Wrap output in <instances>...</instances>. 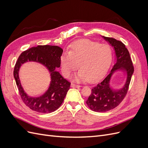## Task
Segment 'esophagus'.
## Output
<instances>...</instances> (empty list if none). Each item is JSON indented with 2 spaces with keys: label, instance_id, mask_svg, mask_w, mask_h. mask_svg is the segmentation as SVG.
Masks as SVG:
<instances>
[{
  "label": "esophagus",
  "instance_id": "obj_1",
  "mask_svg": "<svg viewBox=\"0 0 148 148\" xmlns=\"http://www.w3.org/2000/svg\"><path fill=\"white\" fill-rule=\"evenodd\" d=\"M71 87L72 88H80V86L78 84H74V83H71Z\"/></svg>",
  "mask_w": 148,
  "mask_h": 148
}]
</instances>
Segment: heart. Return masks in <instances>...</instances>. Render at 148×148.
<instances>
[{
    "mask_svg": "<svg viewBox=\"0 0 148 148\" xmlns=\"http://www.w3.org/2000/svg\"><path fill=\"white\" fill-rule=\"evenodd\" d=\"M112 50L108 44L82 39L69 46V52L64 53L60 57L62 73L69 77L71 73L79 67L75 75L77 82L96 81L108 70L112 60Z\"/></svg>",
    "mask_w": 148,
    "mask_h": 148,
    "instance_id": "heart-1",
    "label": "heart"
}]
</instances>
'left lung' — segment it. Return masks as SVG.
Instances as JSON below:
<instances>
[{
  "instance_id": "1",
  "label": "left lung",
  "mask_w": 148,
  "mask_h": 148,
  "mask_svg": "<svg viewBox=\"0 0 148 148\" xmlns=\"http://www.w3.org/2000/svg\"><path fill=\"white\" fill-rule=\"evenodd\" d=\"M115 50L116 59L110 72L91 89V93L86 101L88 106L92 110L103 112L114 109L119 105L126 96L134 67L130 53L125 44L112 38L102 36ZM122 70L126 73L127 79L123 88L114 90L110 87V79L114 72Z\"/></svg>"
}]
</instances>
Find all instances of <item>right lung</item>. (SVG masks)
Returning a JSON list of instances; mask_svg holds the SVG:
<instances>
[{
  "instance_id": "add662e5",
  "label": "right lung",
  "mask_w": 148,
  "mask_h": 148,
  "mask_svg": "<svg viewBox=\"0 0 148 148\" xmlns=\"http://www.w3.org/2000/svg\"><path fill=\"white\" fill-rule=\"evenodd\" d=\"M63 50L57 46H38L31 47L21 53L13 71V76L20 95L26 106L40 113H50L59 109L70 89V83L56 70L60 66V57ZM41 63L51 73V81L47 92L37 98L28 96L24 91L19 78V70L22 64L26 61Z\"/></svg>"
}]
</instances>
